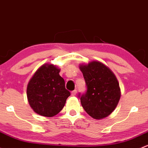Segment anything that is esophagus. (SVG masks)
I'll return each instance as SVG.
<instances>
[{
  "label": "esophagus",
  "instance_id": "esophagus-1",
  "mask_svg": "<svg viewBox=\"0 0 148 148\" xmlns=\"http://www.w3.org/2000/svg\"><path fill=\"white\" fill-rule=\"evenodd\" d=\"M77 91L75 89L74 90V91H71V95H72V96H76V95H77Z\"/></svg>",
  "mask_w": 148,
  "mask_h": 148
}]
</instances>
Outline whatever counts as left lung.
<instances>
[{"label":"left lung","mask_w":148,"mask_h":148,"mask_svg":"<svg viewBox=\"0 0 148 148\" xmlns=\"http://www.w3.org/2000/svg\"><path fill=\"white\" fill-rule=\"evenodd\" d=\"M80 69L86 86L84 94H79L84 109L94 119L107 117L114 111L121 97L117 79L101 62L81 65Z\"/></svg>","instance_id":"left-lung-1"}]
</instances>
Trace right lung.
I'll return each instance as SVG.
<instances>
[{
	"label": "right lung",
	"mask_w": 148,
	"mask_h": 148,
	"mask_svg": "<svg viewBox=\"0 0 148 148\" xmlns=\"http://www.w3.org/2000/svg\"><path fill=\"white\" fill-rule=\"evenodd\" d=\"M60 70L52 64L42 65L29 80L27 96L31 108L40 116L52 117L64 106L70 92L65 88Z\"/></svg>",
	"instance_id": "obj_1"
}]
</instances>
